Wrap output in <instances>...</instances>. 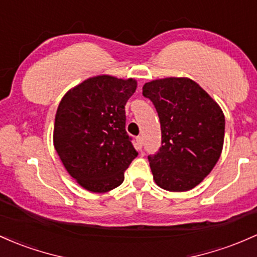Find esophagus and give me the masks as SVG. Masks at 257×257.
Returning a JSON list of instances; mask_svg holds the SVG:
<instances>
[{"label": "esophagus", "instance_id": "34e87169", "mask_svg": "<svg viewBox=\"0 0 257 257\" xmlns=\"http://www.w3.org/2000/svg\"><path fill=\"white\" fill-rule=\"evenodd\" d=\"M143 144H144L143 137H138L137 138V142H135V148H137V150H142Z\"/></svg>", "mask_w": 257, "mask_h": 257}]
</instances>
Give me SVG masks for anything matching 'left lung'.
Returning <instances> with one entry per match:
<instances>
[{
    "mask_svg": "<svg viewBox=\"0 0 257 257\" xmlns=\"http://www.w3.org/2000/svg\"><path fill=\"white\" fill-rule=\"evenodd\" d=\"M159 113L162 145L148 157L155 183L168 191H188L212 171L224 142V114L189 78L156 79L143 86Z\"/></svg>",
    "mask_w": 257,
    "mask_h": 257,
    "instance_id": "8db88e82",
    "label": "left lung"
}]
</instances>
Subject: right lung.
Segmentation results:
<instances>
[{
  "instance_id": "add662e5",
  "label": "right lung",
  "mask_w": 257,
  "mask_h": 257,
  "mask_svg": "<svg viewBox=\"0 0 257 257\" xmlns=\"http://www.w3.org/2000/svg\"><path fill=\"white\" fill-rule=\"evenodd\" d=\"M135 90V79L97 75L70 89L58 105L53 145L67 172L91 193L119 187L138 156L124 108Z\"/></svg>"
}]
</instances>
